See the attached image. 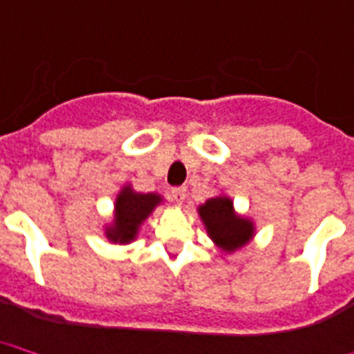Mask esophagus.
<instances>
[{"instance_id": "esophagus-1", "label": "esophagus", "mask_w": 354, "mask_h": 354, "mask_svg": "<svg viewBox=\"0 0 354 354\" xmlns=\"http://www.w3.org/2000/svg\"><path fill=\"white\" fill-rule=\"evenodd\" d=\"M171 196L172 201L178 202V204H182L185 201V196H187V189L185 187H172L171 189Z\"/></svg>"}]
</instances>
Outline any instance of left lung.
I'll return each mask as SVG.
<instances>
[{"label":"left lung","mask_w":354,"mask_h":354,"mask_svg":"<svg viewBox=\"0 0 354 354\" xmlns=\"http://www.w3.org/2000/svg\"><path fill=\"white\" fill-rule=\"evenodd\" d=\"M198 215L207 236L225 252H236L254 236V223L237 215L232 198L225 195L209 198L198 206Z\"/></svg>","instance_id":"1"}]
</instances>
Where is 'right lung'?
<instances>
[{"label":"right lung","instance_id":"right-lung-1","mask_svg":"<svg viewBox=\"0 0 354 354\" xmlns=\"http://www.w3.org/2000/svg\"><path fill=\"white\" fill-rule=\"evenodd\" d=\"M161 204L158 193H137L131 185H124L115 201V219L107 228L105 236L113 243H131L139 232V226L150 217L156 206Z\"/></svg>","mask_w":354,"mask_h":354}]
</instances>
